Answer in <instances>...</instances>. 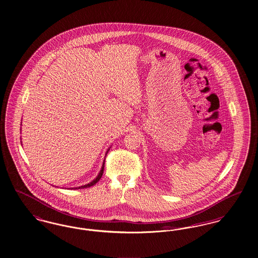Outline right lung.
<instances>
[{
  "label": "right lung",
  "mask_w": 258,
  "mask_h": 258,
  "mask_svg": "<svg viewBox=\"0 0 258 258\" xmlns=\"http://www.w3.org/2000/svg\"><path fill=\"white\" fill-rule=\"evenodd\" d=\"M110 150V148H108V150L106 151V155H107V153H108V151ZM106 157V156H105ZM106 159V158H105ZM104 165H105V160H104V162H103V165H102V168H101L100 171H99V173H98V175L94 178V179L92 180L91 182L90 183H88V184H86V185H83V186H80V187H75V188H68V189H74V190H76V189H84V188H89V187H91V186H93L94 184H96L99 180H100L101 177H102V175H103V172H104Z\"/></svg>",
  "instance_id": "add662e5"
}]
</instances>
